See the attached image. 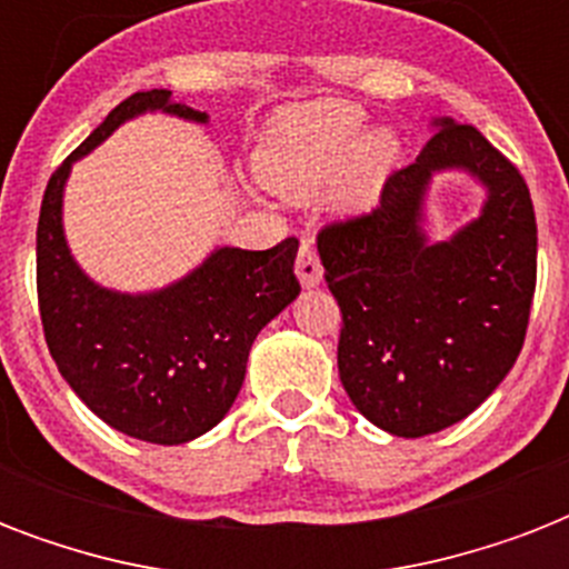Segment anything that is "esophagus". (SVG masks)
Listing matches in <instances>:
<instances>
[{
    "label": "esophagus",
    "mask_w": 569,
    "mask_h": 569,
    "mask_svg": "<svg viewBox=\"0 0 569 569\" xmlns=\"http://www.w3.org/2000/svg\"><path fill=\"white\" fill-rule=\"evenodd\" d=\"M295 271H298V280L301 286L312 289V286L321 283V262H319V253L312 248L310 239H301V248H298V262H295Z\"/></svg>",
    "instance_id": "34e87169"
}]
</instances>
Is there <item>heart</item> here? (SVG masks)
<instances>
[{
	"label": "heart",
	"instance_id": "1",
	"mask_svg": "<svg viewBox=\"0 0 569 569\" xmlns=\"http://www.w3.org/2000/svg\"><path fill=\"white\" fill-rule=\"evenodd\" d=\"M363 111L346 102H316L280 114L253 156L266 189L289 200H310L339 171L342 209H366L392 173L401 153L389 129L363 136Z\"/></svg>",
	"mask_w": 569,
	"mask_h": 569
}]
</instances>
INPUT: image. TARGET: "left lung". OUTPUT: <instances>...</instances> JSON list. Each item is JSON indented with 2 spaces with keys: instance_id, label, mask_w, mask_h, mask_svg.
<instances>
[{
  "instance_id": "1",
  "label": "left lung",
  "mask_w": 569,
  "mask_h": 569,
  "mask_svg": "<svg viewBox=\"0 0 569 569\" xmlns=\"http://www.w3.org/2000/svg\"><path fill=\"white\" fill-rule=\"evenodd\" d=\"M458 167L488 189L482 214L446 242L421 230L430 177ZM342 312L337 363L348 398L396 437L467 419L511 372L538 280V223L522 173L476 127L433 120L413 164L372 212L319 232Z\"/></svg>"
}]
</instances>
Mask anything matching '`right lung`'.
<instances>
[{"instance_id": "right-lung-1", "label": "right lung", "mask_w": 569, "mask_h": 569, "mask_svg": "<svg viewBox=\"0 0 569 569\" xmlns=\"http://www.w3.org/2000/svg\"><path fill=\"white\" fill-rule=\"evenodd\" d=\"M144 111L209 120L173 102L171 91H138L67 156L40 203L38 307L58 372L102 422L136 440L180 446L227 416L257 333L301 292L298 239L268 250L214 248L203 266L159 292L93 283L67 248L64 182L76 159Z\"/></svg>"}]
</instances>
